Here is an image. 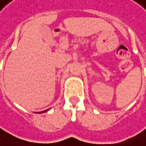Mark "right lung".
I'll return each instance as SVG.
<instances>
[{"label": "right lung", "instance_id": "right-lung-1", "mask_svg": "<svg viewBox=\"0 0 146 146\" xmlns=\"http://www.w3.org/2000/svg\"><path fill=\"white\" fill-rule=\"evenodd\" d=\"M49 110H44V111H41V112H40V113H44V112H46V111H48Z\"/></svg>", "mask_w": 146, "mask_h": 146}]
</instances>
